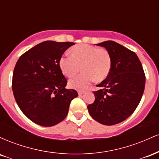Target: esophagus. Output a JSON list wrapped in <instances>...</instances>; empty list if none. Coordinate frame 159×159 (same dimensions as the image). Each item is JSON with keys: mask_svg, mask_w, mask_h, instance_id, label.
<instances>
[{"mask_svg": "<svg viewBox=\"0 0 159 159\" xmlns=\"http://www.w3.org/2000/svg\"><path fill=\"white\" fill-rule=\"evenodd\" d=\"M78 96H82V95L84 93L83 91H78Z\"/></svg>", "mask_w": 159, "mask_h": 159, "instance_id": "obj_1", "label": "esophagus"}]
</instances>
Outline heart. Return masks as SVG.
<instances>
[{
    "mask_svg": "<svg viewBox=\"0 0 159 159\" xmlns=\"http://www.w3.org/2000/svg\"><path fill=\"white\" fill-rule=\"evenodd\" d=\"M71 56H63L60 59V67L66 77H72L83 70V73L69 80V87L84 90L94 81L105 80L111 72L112 61L106 49L88 44L72 47Z\"/></svg>",
    "mask_w": 159,
    "mask_h": 159,
    "instance_id": "heart-1",
    "label": "heart"
}]
</instances>
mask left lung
I'll list each match as a JSON object with an SVG mask.
<instances>
[{
  "mask_svg": "<svg viewBox=\"0 0 159 159\" xmlns=\"http://www.w3.org/2000/svg\"><path fill=\"white\" fill-rule=\"evenodd\" d=\"M106 48L112 66L108 76L94 91L95 101L88 105L89 114L106 125L121 123L133 114L139 105L146 77L137 54L119 43L105 41L96 44Z\"/></svg>",
  "mask_w": 159,
  "mask_h": 159,
  "instance_id": "left-lung-1",
  "label": "left lung"
}]
</instances>
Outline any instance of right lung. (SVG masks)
I'll list each match as a JSON object with an SVG mask.
<instances>
[{"label":"right lung","instance_id":"obj_1","mask_svg":"<svg viewBox=\"0 0 159 159\" xmlns=\"http://www.w3.org/2000/svg\"><path fill=\"white\" fill-rule=\"evenodd\" d=\"M74 43L45 41L19 57L12 75V88L23 114L42 126H53L68 114L77 91L66 89L60 59Z\"/></svg>","mask_w":159,"mask_h":159}]
</instances>
